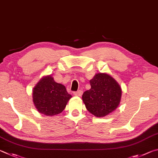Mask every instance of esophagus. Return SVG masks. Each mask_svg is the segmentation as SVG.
I'll list each match as a JSON object with an SVG mask.
<instances>
[{"instance_id": "34e87169", "label": "esophagus", "mask_w": 158, "mask_h": 158, "mask_svg": "<svg viewBox=\"0 0 158 158\" xmlns=\"http://www.w3.org/2000/svg\"><path fill=\"white\" fill-rule=\"evenodd\" d=\"M73 94L75 96H81L82 94V90H78V91H77V92H74Z\"/></svg>"}]
</instances>
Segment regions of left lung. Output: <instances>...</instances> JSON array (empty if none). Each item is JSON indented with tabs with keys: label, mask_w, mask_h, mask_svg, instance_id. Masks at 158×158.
Returning <instances> with one entry per match:
<instances>
[{
	"label": "left lung",
	"mask_w": 158,
	"mask_h": 158,
	"mask_svg": "<svg viewBox=\"0 0 158 158\" xmlns=\"http://www.w3.org/2000/svg\"><path fill=\"white\" fill-rule=\"evenodd\" d=\"M91 89L82 94L87 110L96 117H103L114 111L120 103L121 88L110 75L96 73L90 80Z\"/></svg>",
	"instance_id": "obj_1"
}]
</instances>
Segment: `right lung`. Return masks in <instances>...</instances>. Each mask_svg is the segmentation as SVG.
<instances>
[{
    "label": "right lung",
    "instance_id": "1",
    "mask_svg": "<svg viewBox=\"0 0 158 158\" xmlns=\"http://www.w3.org/2000/svg\"><path fill=\"white\" fill-rule=\"evenodd\" d=\"M71 97L64 85L55 82L51 75L43 77L32 90L33 103L37 111L51 117L62 112Z\"/></svg>",
    "mask_w": 158,
    "mask_h": 158
}]
</instances>
